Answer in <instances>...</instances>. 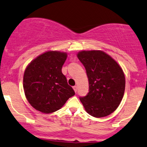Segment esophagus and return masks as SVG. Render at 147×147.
I'll list each match as a JSON object with an SVG mask.
<instances>
[{
    "instance_id": "34e87169",
    "label": "esophagus",
    "mask_w": 147,
    "mask_h": 147,
    "mask_svg": "<svg viewBox=\"0 0 147 147\" xmlns=\"http://www.w3.org/2000/svg\"><path fill=\"white\" fill-rule=\"evenodd\" d=\"M73 89H74V91H75V93H76L77 91V86H73Z\"/></svg>"
}]
</instances>
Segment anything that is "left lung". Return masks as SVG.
<instances>
[{
  "label": "left lung",
  "mask_w": 147,
  "mask_h": 147,
  "mask_svg": "<svg viewBox=\"0 0 147 147\" xmlns=\"http://www.w3.org/2000/svg\"><path fill=\"white\" fill-rule=\"evenodd\" d=\"M77 57L86 69L89 84V92L80 98V101L92 117H107L117 109L123 97V71L117 61L100 50L81 51Z\"/></svg>",
  "instance_id": "obj_1"
}]
</instances>
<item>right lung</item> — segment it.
Returning a JSON list of instances; mask_svg holds the SVG:
<instances>
[{
	"label": "right lung",
	"mask_w": 147,
	"mask_h": 147,
	"mask_svg": "<svg viewBox=\"0 0 147 147\" xmlns=\"http://www.w3.org/2000/svg\"><path fill=\"white\" fill-rule=\"evenodd\" d=\"M67 56L65 52L46 51L26 68L24 93L27 100L36 110L45 114L56 112L75 95L61 71Z\"/></svg>",
	"instance_id": "1"
}]
</instances>
